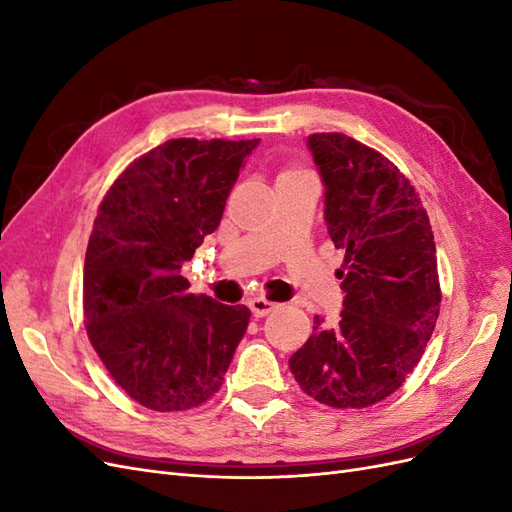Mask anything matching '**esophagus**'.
Returning a JSON list of instances; mask_svg holds the SVG:
<instances>
[{"instance_id":"34e87169","label":"esophagus","mask_w":512,"mask_h":512,"mask_svg":"<svg viewBox=\"0 0 512 512\" xmlns=\"http://www.w3.org/2000/svg\"><path fill=\"white\" fill-rule=\"evenodd\" d=\"M250 309H252V314L256 316V318H262V316H267V314H271L273 309L277 307L273 301H269V299H265V297H254V299H250Z\"/></svg>"}]
</instances>
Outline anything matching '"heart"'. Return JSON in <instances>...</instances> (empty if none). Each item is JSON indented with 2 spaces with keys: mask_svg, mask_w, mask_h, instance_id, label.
<instances>
[{
  "mask_svg": "<svg viewBox=\"0 0 512 512\" xmlns=\"http://www.w3.org/2000/svg\"><path fill=\"white\" fill-rule=\"evenodd\" d=\"M292 173H299V170H286V173H282V175H292Z\"/></svg>",
  "mask_w": 512,
  "mask_h": 512,
  "instance_id": "1",
  "label": "heart"
}]
</instances>
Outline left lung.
<instances>
[{
  "mask_svg": "<svg viewBox=\"0 0 512 512\" xmlns=\"http://www.w3.org/2000/svg\"><path fill=\"white\" fill-rule=\"evenodd\" d=\"M324 183V222L344 250V309L290 356L301 389L331 408H367L412 374L436 329L440 280L421 198L382 153L339 132L307 138Z\"/></svg>",
  "mask_w": 512,
  "mask_h": 512,
  "instance_id": "obj_1",
  "label": "left lung"
}]
</instances>
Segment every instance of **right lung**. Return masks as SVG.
I'll return each instance as SVG.
<instances>
[{
	"label": "right lung",
	"instance_id": "1",
	"mask_svg": "<svg viewBox=\"0 0 512 512\" xmlns=\"http://www.w3.org/2000/svg\"><path fill=\"white\" fill-rule=\"evenodd\" d=\"M258 143L173 138L123 170L98 209L85 329L108 374L149 410H190L218 393L250 324L245 305L192 294L181 267L220 226Z\"/></svg>",
	"mask_w": 512,
	"mask_h": 512
}]
</instances>
